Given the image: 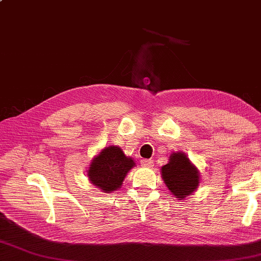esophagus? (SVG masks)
I'll return each mask as SVG.
<instances>
[{"mask_svg":"<svg viewBox=\"0 0 261 261\" xmlns=\"http://www.w3.org/2000/svg\"><path fill=\"white\" fill-rule=\"evenodd\" d=\"M140 164L143 165V167H147V168H150L153 167V160H147V159H144L140 161Z\"/></svg>","mask_w":261,"mask_h":261,"instance_id":"obj_1","label":"esophagus"}]
</instances>
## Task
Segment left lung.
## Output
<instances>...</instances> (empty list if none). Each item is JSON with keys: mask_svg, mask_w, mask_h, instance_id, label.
<instances>
[{"mask_svg": "<svg viewBox=\"0 0 261 261\" xmlns=\"http://www.w3.org/2000/svg\"><path fill=\"white\" fill-rule=\"evenodd\" d=\"M165 185L174 196L184 198L198 186V172L184 153H173L161 169Z\"/></svg>", "mask_w": 261, "mask_h": 261, "instance_id": "8db88e82", "label": "left lung"}]
</instances>
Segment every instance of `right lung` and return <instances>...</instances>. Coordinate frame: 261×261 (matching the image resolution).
<instances>
[{"label": "right lung", "mask_w": 261, "mask_h": 261, "mask_svg": "<svg viewBox=\"0 0 261 261\" xmlns=\"http://www.w3.org/2000/svg\"><path fill=\"white\" fill-rule=\"evenodd\" d=\"M132 167H135L134 160L125 156L120 147L110 146L93 159L88 176L90 181L102 192L110 193L121 187L123 179Z\"/></svg>", "instance_id": "obj_1"}]
</instances>
